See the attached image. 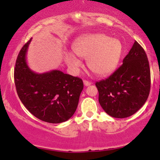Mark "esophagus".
Returning a JSON list of instances; mask_svg holds the SVG:
<instances>
[{
	"label": "esophagus",
	"instance_id": "34e87169",
	"mask_svg": "<svg viewBox=\"0 0 160 160\" xmlns=\"http://www.w3.org/2000/svg\"><path fill=\"white\" fill-rule=\"evenodd\" d=\"M84 85H85V86H89L91 85V82H90L87 80H84Z\"/></svg>",
	"mask_w": 160,
	"mask_h": 160
}]
</instances>
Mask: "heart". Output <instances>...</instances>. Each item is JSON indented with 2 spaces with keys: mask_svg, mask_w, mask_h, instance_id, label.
<instances>
[{
  "mask_svg": "<svg viewBox=\"0 0 160 160\" xmlns=\"http://www.w3.org/2000/svg\"><path fill=\"white\" fill-rule=\"evenodd\" d=\"M77 57L87 59L88 69L95 75L103 76L116 69L122 54L119 40L103 34H91L78 38L72 46ZM66 62L72 70L78 71L82 62L72 53L66 55Z\"/></svg>",
  "mask_w": 160,
  "mask_h": 160,
  "instance_id": "b5f03b06",
  "label": "heart"
}]
</instances>
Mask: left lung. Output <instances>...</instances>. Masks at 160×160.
<instances>
[{
	"instance_id": "8db88e82",
	"label": "left lung",
	"mask_w": 160,
	"mask_h": 160,
	"mask_svg": "<svg viewBox=\"0 0 160 160\" xmlns=\"http://www.w3.org/2000/svg\"><path fill=\"white\" fill-rule=\"evenodd\" d=\"M95 85L100 106L109 116L123 119L135 113L148 100L150 90V66L142 47L134 41L122 65Z\"/></svg>"
}]
</instances>
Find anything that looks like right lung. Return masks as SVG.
Wrapping results in <instances>:
<instances>
[{
  "instance_id": "add662e5",
  "label": "right lung",
  "mask_w": 160,
  "mask_h": 160,
  "mask_svg": "<svg viewBox=\"0 0 160 160\" xmlns=\"http://www.w3.org/2000/svg\"><path fill=\"white\" fill-rule=\"evenodd\" d=\"M30 42L31 39L22 47L16 61L14 82L18 96L38 119L55 124L67 121L78 107L83 82L60 70L42 74L32 71L26 60Z\"/></svg>"
}]
</instances>
